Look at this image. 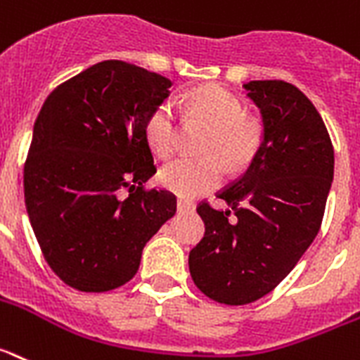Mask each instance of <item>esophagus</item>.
<instances>
[{"label":"esophagus","mask_w":360,"mask_h":360,"mask_svg":"<svg viewBox=\"0 0 360 360\" xmlns=\"http://www.w3.org/2000/svg\"><path fill=\"white\" fill-rule=\"evenodd\" d=\"M176 207L180 213H189V211L195 210V204L191 200H187V198H178Z\"/></svg>","instance_id":"34e87169"}]
</instances>
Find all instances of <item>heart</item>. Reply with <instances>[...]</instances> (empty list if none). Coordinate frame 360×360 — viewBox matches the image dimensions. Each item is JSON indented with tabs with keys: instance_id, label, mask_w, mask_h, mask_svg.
Returning <instances> with one entry per match:
<instances>
[{
	"instance_id": "1",
	"label": "heart",
	"mask_w": 360,
	"mask_h": 360,
	"mask_svg": "<svg viewBox=\"0 0 360 360\" xmlns=\"http://www.w3.org/2000/svg\"><path fill=\"white\" fill-rule=\"evenodd\" d=\"M189 107L213 124L204 142L207 155L180 156L160 171L162 186L184 198L204 195L220 186L227 171L226 161L235 169L248 167L266 142L262 120L244 115V103L220 85L193 91ZM143 131L153 150L160 156L173 155L180 142V118L173 101H160L147 116Z\"/></svg>"
}]
</instances>
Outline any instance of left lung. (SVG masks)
<instances>
[{
  "label": "left lung",
  "instance_id": "obj_1",
  "mask_svg": "<svg viewBox=\"0 0 360 360\" xmlns=\"http://www.w3.org/2000/svg\"><path fill=\"white\" fill-rule=\"evenodd\" d=\"M244 87L262 112L266 142L217 195L231 210L198 204L205 233L189 253L196 288L227 306L262 299L297 266L321 229L335 164L326 125L302 91L284 79Z\"/></svg>",
  "mask_w": 360,
  "mask_h": 360
}]
</instances>
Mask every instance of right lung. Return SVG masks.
<instances>
[{
	"instance_id": "right-lung-1",
	"label": "right lung",
	"mask_w": 360,
	"mask_h": 360,
	"mask_svg": "<svg viewBox=\"0 0 360 360\" xmlns=\"http://www.w3.org/2000/svg\"><path fill=\"white\" fill-rule=\"evenodd\" d=\"M165 76L120 60L89 67L49 94L23 167L30 226L51 269L85 293L136 275L147 242L176 213V196L146 189L156 173L149 112Z\"/></svg>"
}]
</instances>
